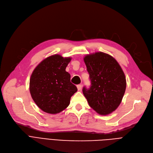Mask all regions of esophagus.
I'll list each match as a JSON object with an SVG mask.
<instances>
[{
    "label": "esophagus",
    "mask_w": 153,
    "mask_h": 153,
    "mask_svg": "<svg viewBox=\"0 0 153 153\" xmlns=\"http://www.w3.org/2000/svg\"><path fill=\"white\" fill-rule=\"evenodd\" d=\"M77 87L78 91H81V89H82V85L81 84H78L77 85Z\"/></svg>",
    "instance_id": "1"
}]
</instances>
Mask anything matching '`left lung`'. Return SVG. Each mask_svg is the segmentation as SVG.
Instances as JSON below:
<instances>
[{
	"label": "left lung",
	"mask_w": 153,
	"mask_h": 153,
	"mask_svg": "<svg viewBox=\"0 0 153 153\" xmlns=\"http://www.w3.org/2000/svg\"><path fill=\"white\" fill-rule=\"evenodd\" d=\"M84 61L91 85L82 92L89 106L102 115L115 111L121 103L126 82L124 72L116 59L102 52L87 54Z\"/></svg>",
	"instance_id": "8db88e82"
}]
</instances>
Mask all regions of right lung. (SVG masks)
Returning a JSON list of instances; mask_svg holds the SVG:
<instances>
[{"instance_id":"right-lung-1","label":"right lung","mask_w":153,"mask_h":153,"mask_svg":"<svg viewBox=\"0 0 153 153\" xmlns=\"http://www.w3.org/2000/svg\"><path fill=\"white\" fill-rule=\"evenodd\" d=\"M71 58L59 54L46 58L35 68L30 79V92L37 106L50 114L66 108L71 97L77 91L66 71Z\"/></svg>"}]
</instances>
